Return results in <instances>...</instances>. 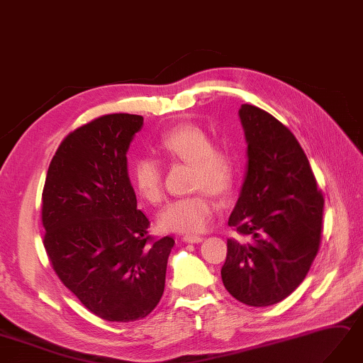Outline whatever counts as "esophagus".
I'll return each mask as SVG.
<instances>
[{
    "instance_id": "34e87169",
    "label": "esophagus",
    "mask_w": 363,
    "mask_h": 363,
    "mask_svg": "<svg viewBox=\"0 0 363 363\" xmlns=\"http://www.w3.org/2000/svg\"><path fill=\"white\" fill-rule=\"evenodd\" d=\"M183 241L188 244H199L203 241L201 237H194V235H188V237H183Z\"/></svg>"
}]
</instances>
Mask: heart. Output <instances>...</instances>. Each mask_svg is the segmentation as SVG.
<instances>
[{"instance_id": "heart-1", "label": "heart", "mask_w": 363, "mask_h": 363, "mask_svg": "<svg viewBox=\"0 0 363 363\" xmlns=\"http://www.w3.org/2000/svg\"><path fill=\"white\" fill-rule=\"evenodd\" d=\"M157 150L166 159L191 163L194 188L201 189L166 204L159 213V226L175 233L203 232L217 211V204L208 191L224 195L232 189L237 174L235 159L229 151L215 148L212 137L197 125H180L166 131L157 142ZM131 179L134 188L146 201L162 200L163 171L157 160L137 159L133 163Z\"/></svg>"}]
</instances>
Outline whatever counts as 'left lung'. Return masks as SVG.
Returning <instances> with one entry per match:
<instances>
[{
	"label": "left lung",
	"mask_w": 363,
	"mask_h": 363,
	"mask_svg": "<svg viewBox=\"0 0 363 363\" xmlns=\"http://www.w3.org/2000/svg\"><path fill=\"white\" fill-rule=\"evenodd\" d=\"M238 116L247 169L229 226L250 241L228 240L221 279L235 299L267 307L286 299L307 277L319 250L324 197L289 128L249 104Z\"/></svg>",
	"instance_id": "obj_1"
}]
</instances>
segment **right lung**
I'll return each mask as SVG.
<instances>
[{"label": "right lung", "instance_id": "obj_1", "mask_svg": "<svg viewBox=\"0 0 363 363\" xmlns=\"http://www.w3.org/2000/svg\"><path fill=\"white\" fill-rule=\"evenodd\" d=\"M135 114H106L68 134L43 191L44 247L53 270L85 308L110 322L157 306L174 240H152L128 177Z\"/></svg>", "mask_w": 363, "mask_h": 363}]
</instances>
